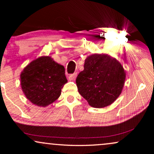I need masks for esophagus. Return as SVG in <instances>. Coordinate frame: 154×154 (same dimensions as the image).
I'll return each mask as SVG.
<instances>
[{"mask_svg": "<svg viewBox=\"0 0 154 154\" xmlns=\"http://www.w3.org/2000/svg\"><path fill=\"white\" fill-rule=\"evenodd\" d=\"M76 75H77V73H74V74H72V75H70L69 76V80H74V79H75V77H76Z\"/></svg>", "mask_w": 154, "mask_h": 154, "instance_id": "34e87169", "label": "esophagus"}]
</instances>
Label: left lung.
Segmentation results:
<instances>
[{"instance_id": "8db88e82", "label": "left lung", "mask_w": 154, "mask_h": 154, "mask_svg": "<svg viewBox=\"0 0 154 154\" xmlns=\"http://www.w3.org/2000/svg\"><path fill=\"white\" fill-rule=\"evenodd\" d=\"M126 78L123 67L116 58L94 53L85 59L84 70L76 79L79 93L91 107L110 106L122 93Z\"/></svg>"}]
</instances>
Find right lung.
<instances>
[{
	"instance_id": "right-lung-1",
	"label": "right lung",
	"mask_w": 154,
	"mask_h": 154,
	"mask_svg": "<svg viewBox=\"0 0 154 154\" xmlns=\"http://www.w3.org/2000/svg\"><path fill=\"white\" fill-rule=\"evenodd\" d=\"M67 79L65 67L51 56H41L26 65L20 74V85L26 98L39 107L56 101Z\"/></svg>"
}]
</instances>
